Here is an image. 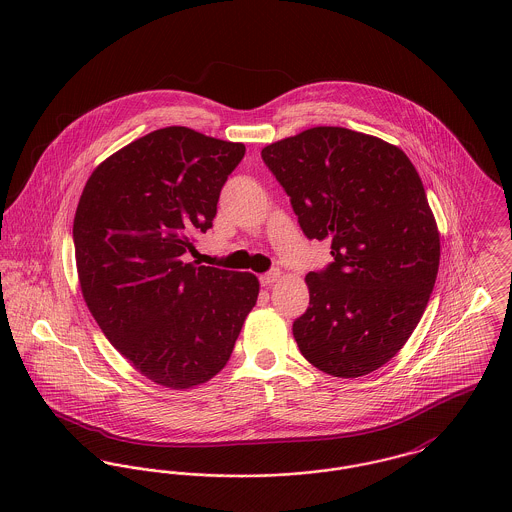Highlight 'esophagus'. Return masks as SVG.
<instances>
[{
    "label": "esophagus",
    "mask_w": 512,
    "mask_h": 512,
    "mask_svg": "<svg viewBox=\"0 0 512 512\" xmlns=\"http://www.w3.org/2000/svg\"><path fill=\"white\" fill-rule=\"evenodd\" d=\"M280 270H270V272H266V274H262L260 276V284L262 286H272L274 282H278L280 280Z\"/></svg>",
    "instance_id": "1"
}]
</instances>
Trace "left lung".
Wrapping results in <instances>:
<instances>
[{"label":"left lung","instance_id":"1","mask_svg":"<svg viewBox=\"0 0 512 512\" xmlns=\"http://www.w3.org/2000/svg\"><path fill=\"white\" fill-rule=\"evenodd\" d=\"M309 240L333 262L305 276L309 307L293 321L301 355L357 378L386 365L420 323L434 290L439 232L422 179L396 146L319 126L262 149Z\"/></svg>","mask_w":512,"mask_h":512}]
</instances>
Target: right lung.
I'll list each match as a JSON object with an SVG mask.
<instances>
[{"label": "right lung", "mask_w": 512, "mask_h": 512, "mask_svg": "<svg viewBox=\"0 0 512 512\" xmlns=\"http://www.w3.org/2000/svg\"><path fill=\"white\" fill-rule=\"evenodd\" d=\"M244 153L183 126L155 130L100 163L80 195L84 301L118 353L161 386L213 378L256 305V276L185 262Z\"/></svg>", "instance_id": "right-lung-1"}]
</instances>
